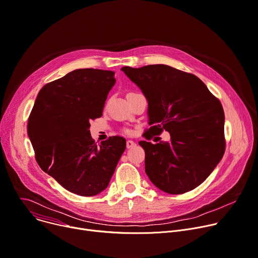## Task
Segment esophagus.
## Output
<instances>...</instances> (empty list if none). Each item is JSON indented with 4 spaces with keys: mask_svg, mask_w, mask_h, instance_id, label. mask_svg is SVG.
I'll return each instance as SVG.
<instances>
[{
    "mask_svg": "<svg viewBox=\"0 0 258 258\" xmlns=\"http://www.w3.org/2000/svg\"><path fill=\"white\" fill-rule=\"evenodd\" d=\"M126 147H127V149H131V148L135 147V143L133 141H127L126 142Z\"/></svg>",
    "mask_w": 258,
    "mask_h": 258,
    "instance_id": "1",
    "label": "esophagus"
}]
</instances>
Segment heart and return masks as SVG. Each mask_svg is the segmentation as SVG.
Segmentation results:
<instances>
[{"instance_id":"b5f03b06","label":"heart","mask_w":258,"mask_h":258,"mask_svg":"<svg viewBox=\"0 0 258 258\" xmlns=\"http://www.w3.org/2000/svg\"><path fill=\"white\" fill-rule=\"evenodd\" d=\"M125 131H126V132H127V133H130V132H131V130H129V129H126V130H125Z\"/></svg>"}]
</instances>
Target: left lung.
<instances>
[{
	"instance_id": "8db88e82",
	"label": "left lung",
	"mask_w": 258,
	"mask_h": 258,
	"mask_svg": "<svg viewBox=\"0 0 258 258\" xmlns=\"http://www.w3.org/2000/svg\"><path fill=\"white\" fill-rule=\"evenodd\" d=\"M122 71L148 100L151 128L146 138L163 130L170 134L169 143L140 142L151 182L169 194L200 186L224 155L221 102L197 76L167 65L123 67Z\"/></svg>"
}]
</instances>
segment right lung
Wrapping results in <instances>:
<instances>
[{"label": "right lung", "mask_w": 258, "mask_h": 258, "mask_svg": "<svg viewBox=\"0 0 258 258\" xmlns=\"http://www.w3.org/2000/svg\"><path fill=\"white\" fill-rule=\"evenodd\" d=\"M114 72L76 69L38 93L28 121L36 161L66 190L94 196L109 184L126 149V140L111 136L96 145L90 121L102 115Z\"/></svg>", "instance_id": "1"}]
</instances>
